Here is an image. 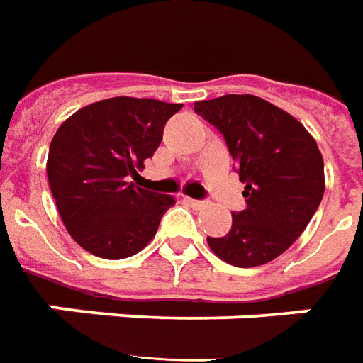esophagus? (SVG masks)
Returning <instances> with one entry per match:
<instances>
[{"mask_svg": "<svg viewBox=\"0 0 363 363\" xmlns=\"http://www.w3.org/2000/svg\"><path fill=\"white\" fill-rule=\"evenodd\" d=\"M186 202H189V204H190V206H192V208H204V206H208V202H206V200L186 199Z\"/></svg>", "mask_w": 363, "mask_h": 363, "instance_id": "34e87169", "label": "esophagus"}]
</instances>
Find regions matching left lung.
Wrapping results in <instances>:
<instances>
[{"mask_svg":"<svg viewBox=\"0 0 363 363\" xmlns=\"http://www.w3.org/2000/svg\"><path fill=\"white\" fill-rule=\"evenodd\" d=\"M224 135L245 208L232 212V230L208 238L210 250L235 267H257L287 252L314 216L324 194V161L303 123L252 94H228L194 104Z\"/></svg>","mask_w":363,"mask_h":363,"instance_id":"1","label":"left lung"}]
</instances>
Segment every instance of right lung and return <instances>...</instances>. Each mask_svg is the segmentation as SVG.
Returning a JSON list of instances; mask_svg holds the SVG:
<instances>
[{
	"label": "right lung",
	"mask_w": 363,
	"mask_h": 363,
	"mask_svg": "<svg viewBox=\"0 0 363 363\" xmlns=\"http://www.w3.org/2000/svg\"><path fill=\"white\" fill-rule=\"evenodd\" d=\"M182 104L110 98L70 116L49 147L47 177L58 214L74 242L104 259L141 252L173 196L135 186L138 169L163 141Z\"/></svg>",
	"instance_id": "right-lung-1"
}]
</instances>
